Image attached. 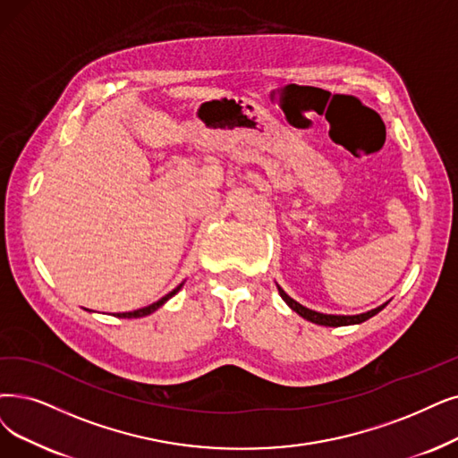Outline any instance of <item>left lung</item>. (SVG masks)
I'll return each mask as SVG.
<instances>
[{
	"label": "left lung",
	"mask_w": 458,
	"mask_h": 458,
	"mask_svg": "<svg viewBox=\"0 0 458 458\" xmlns=\"http://www.w3.org/2000/svg\"><path fill=\"white\" fill-rule=\"evenodd\" d=\"M278 291H280V297L287 302V306L293 310V312H297L301 318L312 321L316 325H325V327H344V325H357V323H362L370 319L372 316H376L377 312H381L383 308L387 306V302L383 306H377L374 310H370V312L367 314H359V316H331V314H319V312H314V310L310 308H304L302 304H299L297 301H293L287 293L278 285Z\"/></svg>",
	"instance_id": "8db88e82"
}]
</instances>
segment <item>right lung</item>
Here are the masks:
<instances>
[{"mask_svg": "<svg viewBox=\"0 0 458 458\" xmlns=\"http://www.w3.org/2000/svg\"><path fill=\"white\" fill-rule=\"evenodd\" d=\"M180 287H182V284L178 285V287H174L169 295H165L163 299H159L157 302H154V304H150V306H146V308H140V310H133V312H123V314H118L116 318H122V319H131V318H144V316H150L152 312H156V310L161 306V304H165L173 295H176V293L180 291Z\"/></svg>", "mask_w": 458, "mask_h": 458, "instance_id": "obj_1", "label": "right lung"}]
</instances>
